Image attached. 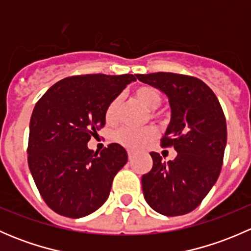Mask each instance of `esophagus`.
I'll use <instances>...</instances> for the list:
<instances>
[{
    "instance_id": "34e87169",
    "label": "esophagus",
    "mask_w": 251,
    "mask_h": 251,
    "mask_svg": "<svg viewBox=\"0 0 251 251\" xmlns=\"http://www.w3.org/2000/svg\"><path fill=\"white\" fill-rule=\"evenodd\" d=\"M127 155H128V160H132V159H133V151H128Z\"/></svg>"
}]
</instances>
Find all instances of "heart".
I'll use <instances>...</instances> for the list:
<instances>
[{
	"label": "heart",
	"mask_w": 251,
	"mask_h": 251,
	"mask_svg": "<svg viewBox=\"0 0 251 251\" xmlns=\"http://www.w3.org/2000/svg\"><path fill=\"white\" fill-rule=\"evenodd\" d=\"M133 97L138 103L147 110H149V116L151 119H163L164 114L154 109L160 105L161 96L155 87L149 85H143L133 91ZM119 109H120V98L116 97L110 100L109 104L105 108L104 119L105 123L113 125L119 119ZM158 137V130L154 126H148L142 130H133V128H121L115 133V141L123 144L124 147L133 151L144 148L151 143Z\"/></svg>",
	"instance_id": "1"
}]
</instances>
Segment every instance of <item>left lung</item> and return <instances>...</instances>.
Masks as SVG:
<instances>
[{
	"label": "left lung",
	"mask_w": 251,
	"mask_h": 251,
	"mask_svg": "<svg viewBox=\"0 0 251 251\" xmlns=\"http://www.w3.org/2000/svg\"><path fill=\"white\" fill-rule=\"evenodd\" d=\"M142 82L165 93L171 121L161 147H174L168 163L151 151L153 168L142 176L149 206L165 216L193 211L216 183L227 142L226 118L211 88L199 78L174 73L137 74Z\"/></svg>",
	"instance_id": "obj_1"
}]
</instances>
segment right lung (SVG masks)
<instances>
[{
	"instance_id": "add662e5",
	"label": "right lung",
	"mask_w": 251,
	"mask_h": 251,
	"mask_svg": "<svg viewBox=\"0 0 251 251\" xmlns=\"http://www.w3.org/2000/svg\"><path fill=\"white\" fill-rule=\"evenodd\" d=\"M136 75L65 77L48 88L30 119L27 164L48 206L62 216H87L105 203L113 178L127 163L125 148L111 143L100 154L91 136L104 127L105 108Z\"/></svg>"
}]
</instances>
